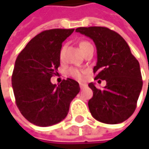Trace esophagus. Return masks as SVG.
Wrapping results in <instances>:
<instances>
[{"mask_svg":"<svg viewBox=\"0 0 149 149\" xmlns=\"http://www.w3.org/2000/svg\"><path fill=\"white\" fill-rule=\"evenodd\" d=\"M79 86H80V88H81V89H83V88L86 87V84H84V83H79Z\"/></svg>","mask_w":149,"mask_h":149,"instance_id":"1","label":"esophagus"}]
</instances>
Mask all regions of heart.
I'll list each match as a JSON object with an SVG mask.
<instances>
[{
    "instance_id": "heart-1",
    "label": "heart",
    "mask_w": 149,
    "mask_h": 149,
    "mask_svg": "<svg viewBox=\"0 0 149 149\" xmlns=\"http://www.w3.org/2000/svg\"><path fill=\"white\" fill-rule=\"evenodd\" d=\"M91 45V44L90 42L84 40V41H81V42L79 43V47H80L81 51L83 52L87 46H89V45ZM63 51H64V49H62V51H61V52H60V57H61V58L63 57ZM85 72H86V71L79 70V69H77V68H71V69H69V71H68V74L70 75L71 77H72L75 79H77V80H83V79L84 78V74H85Z\"/></svg>"
}]
</instances>
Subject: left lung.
Listing matches in <instances>:
<instances>
[{
  "label": "left lung",
  "mask_w": 149,
  "mask_h": 149,
  "mask_svg": "<svg viewBox=\"0 0 149 149\" xmlns=\"http://www.w3.org/2000/svg\"><path fill=\"white\" fill-rule=\"evenodd\" d=\"M76 32L91 38L97 47V62L93 68L95 79L106 81L103 90L93 83L89 87L93 97L88 106L92 116L104 123L117 124L132 116L142 88L138 60L124 39L104 26L78 27Z\"/></svg>",
  "instance_id": "8db88e82"
}]
</instances>
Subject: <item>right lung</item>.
<instances>
[{
	"instance_id": "1",
	"label": "right lung",
	"mask_w": 149,
	"mask_h": 149,
	"mask_svg": "<svg viewBox=\"0 0 149 149\" xmlns=\"http://www.w3.org/2000/svg\"><path fill=\"white\" fill-rule=\"evenodd\" d=\"M74 29H50L33 38L15 60L12 86L16 105L31 123L47 127L60 123L80 91L72 78L52 84L51 77L60 65L62 43ZM58 73V72H57Z\"/></svg>"
}]
</instances>
